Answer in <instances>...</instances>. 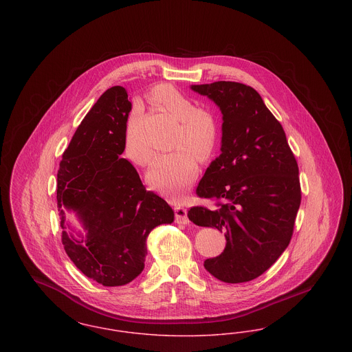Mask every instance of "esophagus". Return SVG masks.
I'll return each instance as SVG.
<instances>
[{
  "label": "esophagus",
  "mask_w": 352,
  "mask_h": 352,
  "mask_svg": "<svg viewBox=\"0 0 352 352\" xmlns=\"http://www.w3.org/2000/svg\"><path fill=\"white\" fill-rule=\"evenodd\" d=\"M174 218L175 221L179 224H187L190 220L187 218V208H184L182 206L175 207L174 208Z\"/></svg>",
  "instance_id": "obj_1"
}]
</instances>
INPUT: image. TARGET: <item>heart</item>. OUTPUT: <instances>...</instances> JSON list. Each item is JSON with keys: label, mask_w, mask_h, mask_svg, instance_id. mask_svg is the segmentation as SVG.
<instances>
[{"label": "heart", "mask_w": 352, "mask_h": 352, "mask_svg": "<svg viewBox=\"0 0 352 352\" xmlns=\"http://www.w3.org/2000/svg\"><path fill=\"white\" fill-rule=\"evenodd\" d=\"M148 98L155 107L178 120L171 141L175 151L155 158L148 171V182L168 198H181L198 175L197 160L206 162L218 149V118L210 109L195 108V102L187 95L168 84L154 87ZM137 118V113L133 112L126 125L125 154L135 165L146 166L151 164L153 153L134 138Z\"/></svg>", "instance_id": "obj_1"}]
</instances>
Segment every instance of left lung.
<instances>
[{
    "instance_id": "left-lung-1",
    "label": "left lung",
    "mask_w": 352,
    "mask_h": 352,
    "mask_svg": "<svg viewBox=\"0 0 352 352\" xmlns=\"http://www.w3.org/2000/svg\"><path fill=\"white\" fill-rule=\"evenodd\" d=\"M215 101L223 113L221 154L207 168L188 219L226 232L223 253L204 268L223 283L261 276L289 245L301 204L298 164L284 128L258 92L237 82L191 87Z\"/></svg>"
}]
</instances>
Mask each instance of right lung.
Masks as SVG:
<instances>
[{
	"label": "right lung",
	"mask_w": 352,
	"mask_h": 352,
	"mask_svg": "<svg viewBox=\"0 0 352 352\" xmlns=\"http://www.w3.org/2000/svg\"><path fill=\"white\" fill-rule=\"evenodd\" d=\"M132 104L124 87L107 89L85 115L62 155L56 201L75 210L88 231L85 245L62 232L65 251L88 278L104 286L129 284L142 272L153 228L170 224L166 201L142 184L121 158Z\"/></svg>",
	"instance_id": "add662e5"
}]
</instances>
